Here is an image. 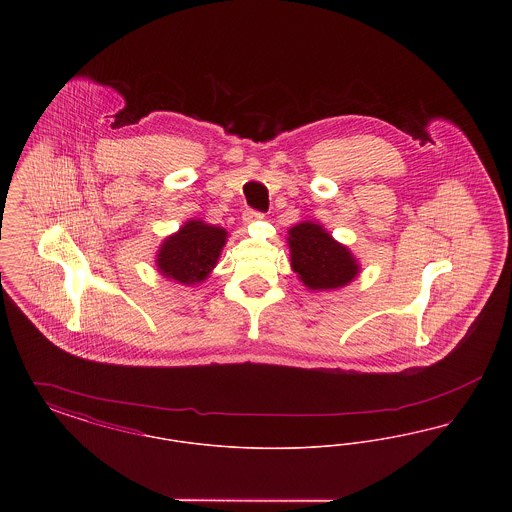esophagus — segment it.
I'll list each match as a JSON object with an SVG mask.
<instances>
[{
	"mask_svg": "<svg viewBox=\"0 0 512 512\" xmlns=\"http://www.w3.org/2000/svg\"><path fill=\"white\" fill-rule=\"evenodd\" d=\"M263 217H265V213H261V211L245 209L242 219H244L245 224H251V222H257V220H261Z\"/></svg>",
	"mask_w": 512,
	"mask_h": 512,
	"instance_id": "1",
	"label": "esophagus"
}]
</instances>
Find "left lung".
I'll return each mask as SVG.
<instances>
[{
  "label": "left lung",
  "instance_id": "left-lung-1",
  "mask_svg": "<svg viewBox=\"0 0 512 512\" xmlns=\"http://www.w3.org/2000/svg\"><path fill=\"white\" fill-rule=\"evenodd\" d=\"M292 267L309 290H334L349 284L359 267L347 247L338 244L322 226L301 222L290 230Z\"/></svg>",
  "mask_w": 512,
  "mask_h": 512
}]
</instances>
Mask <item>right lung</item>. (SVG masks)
<instances>
[{"mask_svg":"<svg viewBox=\"0 0 512 512\" xmlns=\"http://www.w3.org/2000/svg\"><path fill=\"white\" fill-rule=\"evenodd\" d=\"M226 242V230L190 220L178 234L165 240L157 255V267L180 284H195L207 278Z\"/></svg>","mask_w":512,"mask_h":512,"instance_id":"right-lung-1","label":"right lung"}]
</instances>
